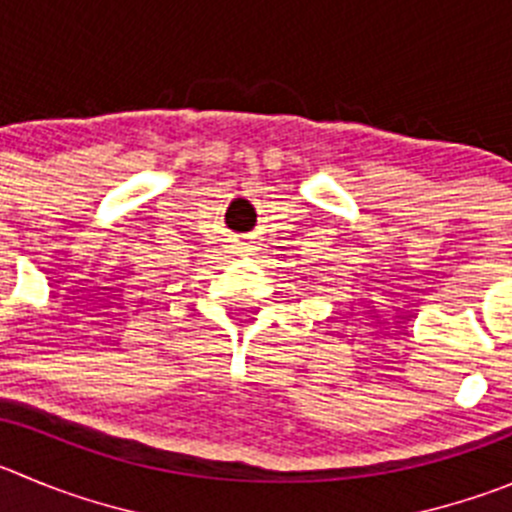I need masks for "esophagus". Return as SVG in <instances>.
I'll use <instances>...</instances> for the list:
<instances>
[{
    "label": "esophagus",
    "mask_w": 512,
    "mask_h": 512,
    "mask_svg": "<svg viewBox=\"0 0 512 512\" xmlns=\"http://www.w3.org/2000/svg\"><path fill=\"white\" fill-rule=\"evenodd\" d=\"M240 252H247V245H242V250Z\"/></svg>",
    "instance_id": "34e87169"
}]
</instances>
